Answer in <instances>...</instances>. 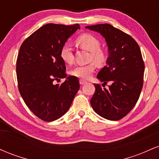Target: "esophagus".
Instances as JSON below:
<instances>
[{
  "label": "esophagus",
  "mask_w": 159,
  "mask_h": 159,
  "mask_svg": "<svg viewBox=\"0 0 159 159\" xmlns=\"http://www.w3.org/2000/svg\"><path fill=\"white\" fill-rule=\"evenodd\" d=\"M79 81H80V84H81V85H84V84H85L87 83V82L84 81V79H80Z\"/></svg>",
  "instance_id": "34e87169"
}]
</instances>
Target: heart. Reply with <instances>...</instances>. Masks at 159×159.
Returning a JSON list of instances; mask_svg holds the SVG:
<instances>
[{
    "label": "heart",
    "mask_w": 159,
    "mask_h": 159,
    "mask_svg": "<svg viewBox=\"0 0 159 159\" xmlns=\"http://www.w3.org/2000/svg\"><path fill=\"white\" fill-rule=\"evenodd\" d=\"M76 43L81 48L86 49L91 52L90 59L97 65H102L105 61V55L103 51L100 48V43L98 39L94 36L89 34H82L76 39ZM60 56L62 61L67 64H71L74 61V55L72 48L69 43H65L61 47L60 51ZM95 67L92 63L87 65H79L75 67L71 71V74L77 78L87 79L93 72H94Z\"/></svg>",
    "instance_id": "obj_1"
}]
</instances>
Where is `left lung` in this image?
I'll return each instance as SVG.
<instances>
[{
    "label": "left lung",
    "mask_w": 159,
    "mask_h": 159,
    "mask_svg": "<svg viewBox=\"0 0 159 159\" xmlns=\"http://www.w3.org/2000/svg\"><path fill=\"white\" fill-rule=\"evenodd\" d=\"M85 28L99 33L105 39L108 57L97 78L102 85L111 82L107 90L94 84L91 106L102 117L119 120L134 107L143 87L144 63L140 47L132 36L109 24Z\"/></svg>",
    "instance_id": "8db88e82"
}]
</instances>
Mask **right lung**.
<instances>
[{"label": "right lung", "mask_w": 159, "mask_h": 159, "mask_svg": "<svg viewBox=\"0 0 159 159\" xmlns=\"http://www.w3.org/2000/svg\"><path fill=\"white\" fill-rule=\"evenodd\" d=\"M78 29L74 25L47 24L27 38L20 48L16 75L20 94L28 108L39 119L52 122L63 116L79 90L78 78L67 76L61 47ZM66 80L54 85V80Z\"/></svg>", "instance_id": "right-lung-1"}]
</instances>
